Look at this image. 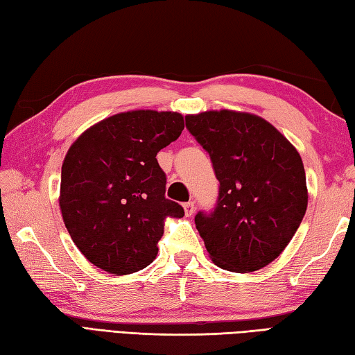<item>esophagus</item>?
<instances>
[{
    "instance_id": "esophagus-1",
    "label": "esophagus",
    "mask_w": 355,
    "mask_h": 355,
    "mask_svg": "<svg viewBox=\"0 0 355 355\" xmlns=\"http://www.w3.org/2000/svg\"><path fill=\"white\" fill-rule=\"evenodd\" d=\"M183 207H184V214H186V216H192V215H193V212H195V202H193V201H187V202H184Z\"/></svg>"
}]
</instances>
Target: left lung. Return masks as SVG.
I'll return each mask as SVG.
<instances>
[{"mask_svg": "<svg viewBox=\"0 0 355 355\" xmlns=\"http://www.w3.org/2000/svg\"><path fill=\"white\" fill-rule=\"evenodd\" d=\"M186 128L210 157L220 189L195 224L218 267L250 273L275 261L308 205L302 158L273 125L248 112L206 111Z\"/></svg>", "mask_w": 355, "mask_h": 355, "instance_id": "left-lung-1", "label": "left lung"}]
</instances>
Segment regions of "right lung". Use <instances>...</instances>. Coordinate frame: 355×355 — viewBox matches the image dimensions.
Wrapping results in <instances>:
<instances>
[{
	"mask_svg": "<svg viewBox=\"0 0 355 355\" xmlns=\"http://www.w3.org/2000/svg\"><path fill=\"white\" fill-rule=\"evenodd\" d=\"M183 130L178 112L128 111L96 123L69 149L59 206L73 243L96 267L112 275L148 267L164 218L184 215L166 198V173L155 158Z\"/></svg>",
	"mask_w": 355,
	"mask_h": 355,
	"instance_id": "obj_1",
	"label": "right lung"
}]
</instances>
